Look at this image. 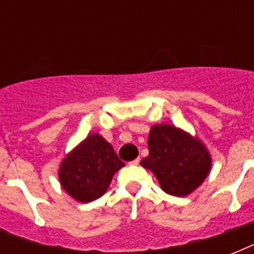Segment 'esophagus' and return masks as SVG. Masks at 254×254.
Here are the masks:
<instances>
[{"instance_id":"34e87169","label":"esophagus","mask_w":254,"mask_h":254,"mask_svg":"<svg viewBox=\"0 0 254 254\" xmlns=\"http://www.w3.org/2000/svg\"><path fill=\"white\" fill-rule=\"evenodd\" d=\"M129 163H130V165H134V166H135V165H138V163H139V158L133 159V161H131V162H129Z\"/></svg>"}]
</instances>
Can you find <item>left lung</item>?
<instances>
[{
	"mask_svg": "<svg viewBox=\"0 0 254 254\" xmlns=\"http://www.w3.org/2000/svg\"><path fill=\"white\" fill-rule=\"evenodd\" d=\"M147 146L149 155L141 165L155 174L163 191L170 195L192 192L211 169V157L203 143L167 124L151 127Z\"/></svg>",
	"mask_w": 254,
	"mask_h": 254,
	"instance_id": "8db88e82",
	"label": "left lung"
}]
</instances>
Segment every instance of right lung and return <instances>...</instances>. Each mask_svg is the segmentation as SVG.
Here are the masks:
<instances>
[{
    "mask_svg": "<svg viewBox=\"0 0 254 254\" xmlns=\"http://www.w3.org/2000/svg\"><path fill=\"white\" fill-rule=\"evenodd\" d=\"M124 165L111 143L95 133L65 157L59 178L63 189L73 199L89 203L103 196L113 174Z\"/></svg>",
    "mask_w": 254,
    "mask_h": 254,
    "instance_id": "obj_1",
    "label": "right lung"
}]
</instances>
